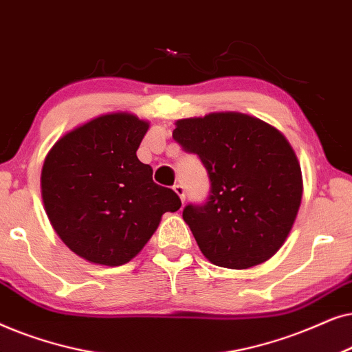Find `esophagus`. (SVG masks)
Segmentation results:
<instances>
[{"label":"esophagus","instance_id":"esophagus-1","mask_svg":"<svg viewBox=\"0 0 352 352\" xmlns=\"http://www.w3.org/2000/svg\"><path fill=\"white\" fill-rule=\"evenodd\" d=\"M173 191H175L177 195H179V198L182 199V203L185 201V188L182 185H173Z\"/></svg>","mask_w":352,"mask_h":352}]
</instances>
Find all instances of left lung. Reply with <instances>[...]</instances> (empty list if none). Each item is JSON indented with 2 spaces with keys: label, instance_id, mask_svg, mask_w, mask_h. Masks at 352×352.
I'll return each mask as SVG.
<instances>
[{
  "label": "left lung",
  "instance_id": "obj_1",
  "mask_svg": "<svg viewBox=\"0 0 352 352\" xmlns=\"http://www.w3.org/2000/svg\"><path fill=\"white\" fill-rule=\"evenodd\" d=\"M172 137L199 157L209 177L203 204L184 220L212 264L250 269L277 252L296 219L301 167L277 129L240 112L177 120Z\"/></svg>",
  "mask_w": 352,
  "mask_h": 352
}]
</instances>
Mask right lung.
I'll return each mask as SVG.
<instances>
[{
    "label": "right lung",
    "instance_id": "obj_1",
    "mask_svg": "<svg viewBox=\"0 0 352 352\" xmlns=\"http://www.w3.org/2000/svg\"><path fill=\"white\" fill-rule=\"evenodd\" d=\"M148 122L125 112L106 114L64 135L41 170V196L65 246L101 265L133 259L156 232L164 212L182 201L153 182L137 149Z\"/></svg>",
    "mask_w": 352,
    "mask_h": 352
}]
</instances>
